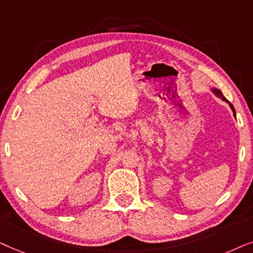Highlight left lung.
<instances>
[{
    "label": "left lung",
    "instance_id": "1",
    "mask_svg": "<svg viewBox=\"0 0 253 253\" xmlns=\"http://www.w3.org/2000/svg\"><path fill=\"white\" fill-rule=\"evenodd\" d=\"M214 92H215V95H216V96H218V97H220V98H222V99H223V100H225V98H224V97H223V95H222V92H221V91H218V90H216V89H215V90H214ZM229 105H230V107H231V110H232V111H234V112H235V109H234V106H232V104H229Z\"/></svg>",
    "mask_w": 253,
    "mask_h": 253
}]
</instances>
